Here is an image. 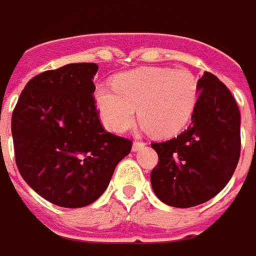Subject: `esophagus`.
Listing matches in <instances>:
<instances>
[{"label": "esophagus", "instance_id": "1", "mask_svg": "<svg viewBox=\"0 0 256 256\" xmlns=\"http://www.w3.org/2000/svg\"><path fill=\"white\" fill-rule=\"evenodd\" d=\"M143 147H144V143H143V142H134V143H133V150H134V152L143 148Z\"/></svg>", "mask_w": 256, "mask_h": 256}]
</instances>
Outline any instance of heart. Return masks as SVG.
I'll return each instance as SVG.
<instances>
[{"mask_svg":"<svg viewBox=\"0 0 256 256\" xmlns=\"http://www.w3.org/2000/svg\"><path fill=\"white\" fill-rule=\"evenodd\" d=\"M113 87L99 86L96 106L104 126L126 132L138 118L156 136L170 137L188 124L198 100V84L187 69L137 68L119 74Z\"/></svg>","mask_w":256,"mask_h":256,"instance_id":"obj_1","label":"heart"}]
</instances>
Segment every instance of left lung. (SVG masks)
Returning <instances> with one entry per match:
<instances>
[{
    "instance_id": "1",
    "label": "left lung",
    "mask_w": 256,
    "mask_h": 256,
    "mask_svg": "<svg viewBox=\"0 0 256 256\" xmlns=\"http://www.w3.org/2000/svg\"><path fill=\"white\" fill-rule=\"evenodd\" d=\"M191 124L177 137L152 143L158 163L150 174L156 196L167 206L206 202L231 180L241 154V114L232 93L204 72Z\"/></svg>"
}]
</instances>
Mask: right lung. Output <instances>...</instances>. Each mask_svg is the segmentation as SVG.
<instances>
[{"instance_id":"obj_1","label":"right lung","mask_w":256,"mask_h":256,"mask_svg":"<svg viewBox=\"0 0 256 256\" xmlns=\"http://www.w3.org/2000/svg\"><path fill=\"white\" fill-rule=\"evenodd\" d=\"M96 64H69L34 76L12 112L15 163L40 197L65 208L92 204L132 150L106 132L93 98Z\"/></svg>"}]
</instances>
